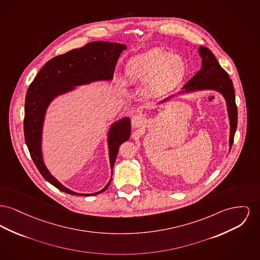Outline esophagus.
<instances>
[{"instance_id":"obj_1","label":"esophagus","mask_w":260,"mask_h":260,"mask_svg":"<svg viewBox=\"0 0 260 260\" xmlns=\"http://www.w3.org/2000/svg\"><path fill=\"white\" fill-rule=\"evenodd\" d=\"M144 122H145V120L141 115H135L132 119V123H133L134 127L142 126L144 124Z\"/></svg>"}]
</instances>
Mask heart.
Instances as JSON below:
<instances>
[{
	"label": "heart",
	"mask_w": 260,
	"mask_h": 260,
	"mask_svg": "<svg viewBox=\"0 0 260 260\" xmlns=\"http://www.w3.org/2000/svg\"><path fill=\"white\" fill-rule=\"evenodd\" d=\"M185 73L183 58L162 49H153L132 58L124 70L128 81L147 83V90L153 94L174 88L183 80Z\"/></svg>",
	"instance_id": "1"
}]
</instances>
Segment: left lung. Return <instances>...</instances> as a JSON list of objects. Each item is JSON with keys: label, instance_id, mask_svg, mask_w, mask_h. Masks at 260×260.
<instances>
[{"label": "left lung", "instance_id": "8db88e82", "mask_svg": "<svg viewBox=\"0 0 260 260\" xmlns=\"http://www.w3.org/2000/svg\"><path fill=\"white\" fill-rule=\"evenodd\" d=\"M199 57L201 58V70L196 76L191 77L183 87V92L196 91V90H216L220 92L226 102L229 115L231 133H230V149L234 142V137L238 124V109L236 105L235 90L233 86V81L230 78L228 73L220 66V63L215 58L213 53L206 47L200 46L199 48ZM174 96V95H172ZM171 96V97H172ZM164 99L161 102L167 101L169 98Z\"/></svg>", "mask_w": 260, "mask_h": 260}]
</instances>
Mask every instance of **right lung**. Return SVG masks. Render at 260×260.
Segmentation results:
<instances>
[{
    "label": "right lung",
    "mask_w": 260,
    "mask_h": 260,
    "mask_svg": "<svg viewBox=\"0 0 260 260\" xmlns=\"http://www.w3.org/2000/svg\"><path fill=\"white\" fill-rule=\"evenodd\" d=\"M126 46L119 43L94 41L79 49H74L46 62L31 82L24 105V139L35 166L47 182L61 191L72 196L90 197L107 189V185L98 192L77 193L56 180L46 168L41 151L42 128L47 108L57 96L78 86L96 80L113 78L117 61ZM131 137V120L123 118L114 122L108 133L110 165L113 170L121 144Z\"/></svg>",
    "instance_id": "add662e5"
}]
</instances>
